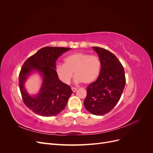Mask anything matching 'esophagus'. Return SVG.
I'll use <instances>...</instances> for the list:
<instances>
[{
  "mask_svg": "<svg viewBox=\"0 0 153 153\" xmlns=\"http://www.w3.org/2000/svg\"><path fill=\"white\" fill-rule=\"evenodd\" d=\"M71 89H72V91H73V92H75L77 89H76V87H71Z\"/></svg>",
  "mask_w": 153,
  "mask_h": 153,
  "instance_id": "34e87169",
  "label": "esophagus"
}]
</instances>
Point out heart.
Masks as SVG:
<instances>
[{"label":"heart","mask_w":153,"mask_h":153,"mask_svg":"<svg viewBox=\"0 0 153 153\" xmlns=\"http://www.w3.org/2000/svg\"><path fill=\"white\" fill-rule=\"evenodd\" d=\"M100 59L94 55L84 52H76L68 55L64 59V64H58L55 71L62 82L68 84L75 76L76 82L89 84L95 81L101 70Z\"/></svg>","instance_id":"b5f03b06"}]
</instances>
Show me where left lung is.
<instances>
[{
  "mask_svg": "<svg viewBox=\"0 0 153 153\" xmlns=\"http://www.w3.org/2000/svg\"><path fill=\"white\" fill-rule=\"evenodd\" d=\"M101 61L97 80L87 87L84 106L96 115L107 114L119 101L126 84L124 69L115 55L103 48L93 47Z\"/></svg>",
  "mask_w": 153,
  "mask_h": 153,
  "instance_id": "8db88e82",
  "label": "left lung"
}]
</instances>
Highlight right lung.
<instances>
[{"label": "right lung", "instance_id": "obj_1", "mask_svg": "<svg viewBox=\"0 0 153 153\" xmlns=\"http://www.w3.org/2000/svg\"><path fill=\"white\" fill-rule=\"evenodd\" d=\"M71 48L47 47L41 48L27 59L19 75V87L25 105L32 112L42 116H55L66 107L73 93L71 87L59 79L55 62L59 56ZM42 76L43 82L39 93L30 95L25 89L27 78L33 72Z\"/></svg>", "mask_w": 153, "mask_h": 153}]
</instances>
